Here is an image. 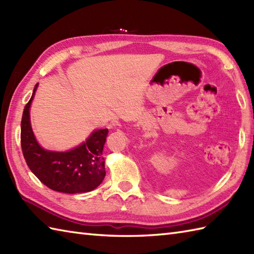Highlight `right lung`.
Masks as SVG:
<instances>
[{
  "label": "right lung",
  "mask_w": 254,
  "mask_h": 254,
  "mask_svg": "<svg viewBox=\"0 0 254 254\" xmlns=\"http://www.w3.org/2000/svg\"><path fill=\"white\" fill-rule=\"evenodd\" d=\"M37 87L38 83L25 106L20 123L21 150L27 165L32 174L53 191L68 194L93 191L106 176L102 150L108 128L95 130L86 142L67 152L42 148L32 132L29 113Z\"/></svg>",
  "instance_id": "obj_1"
}]
</instances>
